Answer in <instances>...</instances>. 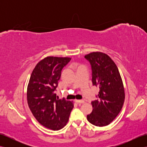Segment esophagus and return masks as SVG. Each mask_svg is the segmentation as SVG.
<instances>
[{
    "mask_svg": "<svg viewBox=\"0 0 147 147\" xmlns=\"http://www.w3.org/2000/svg\"><path fill=\"white\" fill-rule=\"evenodd\" d=\"M75 102L76 103H78V104H83L84 102H85V101L83 100H75Z\"/></svg>",
    "mask_w": 147,
    "mask_h": 147,
    "instance_id": "1",
    "label": "esophagus"
}]
</instances>
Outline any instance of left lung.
<instances>
[{"label": "left lung", "instance_id": "left-lung-1", "mask_svg": "<svg viewBox=\"0 0 147 147\" xmlns=\"http://www.w3.org/2000/svg\"><path fill=\"white\" fill-rule=\"evenodd\" d=\"M85 57L91 64L93 85L100 88L98 99L91 102L93 110L87 115V119L96 126H107L123 106L125 93L123 81L117 65L108 55L94 52Z\"/></svg>", "mask_w": 147, "mask_h": 147}]
</instances>
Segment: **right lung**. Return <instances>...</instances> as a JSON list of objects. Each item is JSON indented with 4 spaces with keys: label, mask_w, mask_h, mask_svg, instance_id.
Listing matches in <instances>:
<instances>
[{
    "label": "right lung",
    "mask_w": 147,
    "mask_h": 147,
    "mask_svg": "<svg viewBox=\"0 0 147 147\" xmlns=\"http://www.w3.org/2000/svg\"><path fill=\"white\" fill-rule=\"evenodd\" d=\"M71 59L52 56L42 59L34 68L28 85V104L33 115L42 126L54 131L65 126L74 107L71 101L59 99L54 92L61 71Z\"/></svg>",
    "instance_id": "obj_1"
}]
</instances>
